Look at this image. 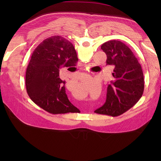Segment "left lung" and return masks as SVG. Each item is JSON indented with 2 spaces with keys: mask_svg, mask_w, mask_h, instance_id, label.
I'll use <instances>...</instances> for the list:
<instances>
[{
  "mask_svg": "<svg viewBox=\"0 0 161 161\" xmlns=\"http://www.w3.org/2000/svg\"><path fill=\"white\" fill-rule=\"evenodd\" d=\"M101 49L107 56V65L114 66V80L107 87L105 103L95 113L118 116L133 107L142 97L144 76L137 58L125 43L108 41Z\"/></svg>",
  "mask_w": 161,
  "mask_h": 161,
  "instance_id": "1",
  "label": "left lung"
}]
</instances>
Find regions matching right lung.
Masks as SVG:
<instances>
[{
    "mask_svg": "<svg viewBox=\"0 0 161 161\" xmlns=\"http://www.w3.org/2000/svg\"><path fill=\"white\" fill-rule=\"evenodd\" d=\"M78 58L73 44L61 36H53L34 51L27 68L25 85L30 99L53 114L79 113L68 100L59 69L76 66Z\"/></svg>",
    "mask_w": 161,
    "mask_h": 161,
    "instance_id": "1",
    "label": "right lung"
}]
</instances>
